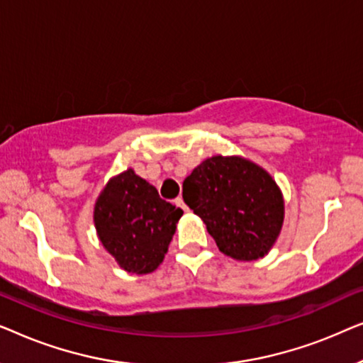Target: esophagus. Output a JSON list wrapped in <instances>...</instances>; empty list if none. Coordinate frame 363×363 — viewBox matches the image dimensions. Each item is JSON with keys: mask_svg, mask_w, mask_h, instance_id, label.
I'll return each instance as SVG.
<instances>
[{"mask_svg": "<svg viewBox=\"0 0 363 363\" xmlns=\"http://www.w3.org/2000/svg\"><path fill=\"white\" fill-rule=\"evenodd\" d=\"M175 205H177V206H180L183 211H188V206L185 205V201H183V198H182V196H178V198H177V200H175Z\"/></svg>", "mask_w": 363, "mask_h": 363, "instance_id": "esophagus-1", "label": "esophagus"}]
</instances>
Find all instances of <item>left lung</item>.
<instances>
[{
	"mask_svg": "<svg viewBox=\"0 0 363 363\" xmlns=\"http://www.w3.org/2000/svg\"><path fill=\"white\" fill-rule=\"evenodd\" d=\"M183 200L223 255L256 261L269 252L284 221V200L264 168L242 157H211L183 182Z\"/></svg>",
	"mask_w": 363,
	"mask_h": 363,
	"instance_id": "8db88e82",
	"label": "left lung"
}]
</instances>
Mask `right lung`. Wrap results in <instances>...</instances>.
<instances>
[{"mask_svg": "<svg viewBox=\"0 0 363 363\" xmlns=\"http://www.w3.org/2000/svg\"><path fill=\"white\" fill-rule=\"evenodd\" d=\"M180 208L162 200L157 188L132 168L111 178L94 208V225L104 247L133 274L155 271L165 257Z\"/></svg>", "mask_w": 363, "mask_h": 363, "instance_id": "1", "label": "right lung"}]
</instances>
